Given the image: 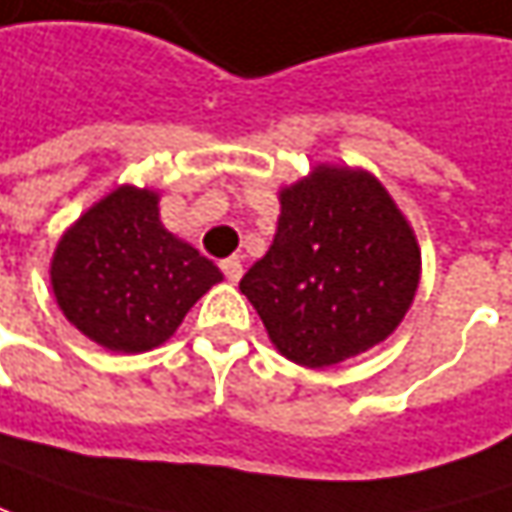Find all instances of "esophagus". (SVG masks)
<instances>
[{
	"label": "esophagus",
	"mask_w": 512,
	"mask_h": 512,
	"mask_svg": "<svg viewBox=\"0 0 512 512\" xmlns=\"http://www.w3.org/2000/svg\"><path fill=\"white\" fill-rule=\"evenodd\" d=\"M220 269H223L226 281H231V284H237V281H240V275H243V263H240V257H226V260L220 263Z\"/></svg>",
	"instance_id": "34e87169"
}]
</instances>
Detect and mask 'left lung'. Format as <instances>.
<instances>
[{
	"mask_svg": "<svg viewBox=\"0 0 512 512\" xmlns=\"http://www.w3.org/2000/svg\"><path fill=\"white\" fill-rule=\"evenodd\" d=\"M417 281L420 249L388 191L371 173L316 167L281 191L275 240L240 292L286 359L327 368L388 339Z\"/></svg>",
	"mask_w": 512,
	"mask_h": 512,
	"instance_id": "obj_1",
	"label": "left lung"
}]
</instances>
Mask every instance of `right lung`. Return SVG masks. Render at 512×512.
I'll return each mask as SVG.
<instances>
[{"mask_svg": "<svg viewBox=\"0 0 512 512\" xmlns=\"http://www.w3.org/2000/svg\"><path fill=\"white\" fill-rule=\"evenodd\" d=\"M217 281L214 260L159 223V196L130 185L92 205L51 260L63 316L118 353L162 345Z\"/></svg>", "mask_w": 512, "mask_h": 512, "instance_id": "add662e5", "label": "right lung"}]
</instances>
